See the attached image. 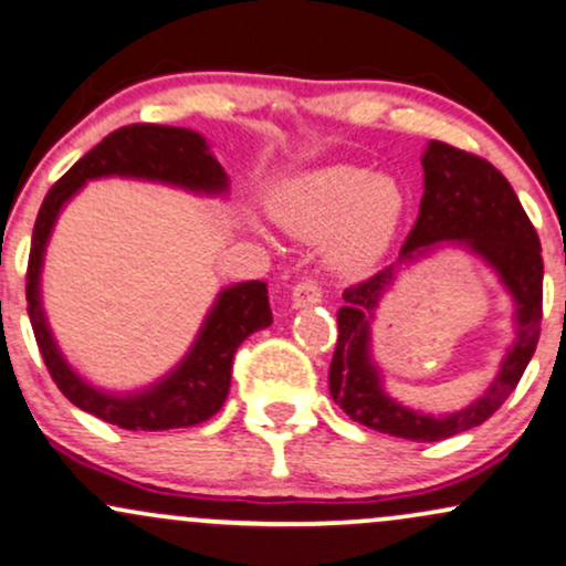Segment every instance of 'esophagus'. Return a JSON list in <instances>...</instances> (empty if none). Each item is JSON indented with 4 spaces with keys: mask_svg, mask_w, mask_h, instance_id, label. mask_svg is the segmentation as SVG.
<instances>
[{
    "mask_svg": "<svg viewBox=\"0 0 566 566\" xmlns=\"http://www.w3.org/2000/svg\"><path fill=\"white\" fill-rule=\"evenodd\" d=\"M322 297H324V287L318 279H311V276L301 279V282L292 287V305H295V308H305V305L322 303Z\"/></svg>",
    "mask_w": 566,
    "mask_h": 566,
    "instance_id": "esophagus-1",
    "label": "esophagus"
}]
</instances>
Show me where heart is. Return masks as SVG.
Returning <instances> with one entry per match:
<instances>
[{
    "instance_id": "heart-1",
    "label": "heart",
    "mask_w": 566,
    "mask_h": 566,
    "mask_svg": "<svg viewBox=\"0 0 566 566\" xmlns=\"http://www.w3.org/2000/svg\"><path fill=\"white\" fill-rule=\"evenodd\" d=\"M276 218L303 240L332 237L339 269H364L390 244L403 195L398 184L358 166H329L292 179L276 195Z\"/></svg>"
}]
</instances>
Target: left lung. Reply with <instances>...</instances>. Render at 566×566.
<instances>
[{"instance_id": "1", "label": "left lung", "mask_w": 566, "mask_h": 566, "mask_svg": "<svg viewBox=\"0 0 566 566\" xmlns=\"http://www.w3.org/2000/svg\"><path fill=\"white\" fill-rule=\"evenodd\" d=\"M424 195L419 218L400 248L398 263L343 292L337 311V348L329 366V392L358 424L395 438L434 442L480 427L499 411L520 385L533 358L543 318V255L537 231L520 197L499 168L485 158L432 139L424 158ZM438 241H461L493 264L517 305V339L500 377L480 401L448 418H430L395 405L381 390L368 356V324L378 297L400 262L416 260Z\"/></svg>"}]
</instances>
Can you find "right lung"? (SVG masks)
Instances as JSON below:
<instances>
[{
  "label": "right lung",
  "mask_w": 566,
  "mask_h": 566,
  "mask_svg": "<svg viewBox=\"0 0 566 566\" xmlns=\"http://www.w3.org/2000/svg\"><path fill=\"white\" fill-rule=\"evenodd\" d=\"M102 176H134V179L174 184V187L208 195L227 192L229 187L221 163L210 155L200 134L158 124H134L107 134L54 184L33 223L29 274H25L29 318L46 371L73 406L120 430L158 432L202 424L227 400L237 348L253 332L271 324L269 290H265V282H242L223 290L187 358L149 390L134 395L94 390L65 364L63 353L54 345L42 311V297H39V276H42L46 240H50L60 208L88 179H102Z\"/></svg>",
  "instance_id": "1"
}]
</instances>
